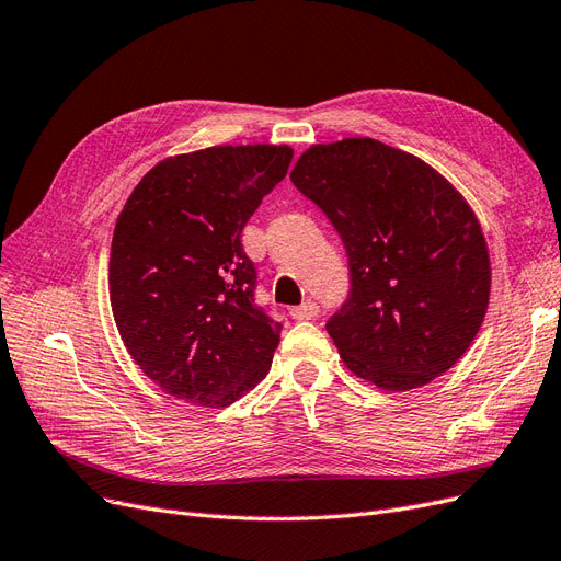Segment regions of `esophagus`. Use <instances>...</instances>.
<instances>
[{
  "label": "esophagus",
  "instance_id": "34e87169",
  "mask_svg": "<svg viewBox=\"0 0 561 561\" xmlns=\"http://www.w3.org/2000/svg\"><path fill=\"white\" fill-rule=\"evenodd\" d=\"M290 316L295 318V320H311V318H316L318 316V304L316 301H304L301 307H295L293 311H290Z\"/></svg>",
  "mask_w": 561,
  "mask_h": 561
}]
</instances>
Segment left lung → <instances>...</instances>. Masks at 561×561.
<instances>
[{"instance_id":"8db88e82","label":"left lung","mask_w":561,"mask_h":561,"mask_svg":"<svg viewBox=\"0 0 561 561\" xmlns=\"http://www.w3.org/2000/svg\"><path fill=\"white\" fill-rule=\"evenodd\" d=\"M290 180L348 254L351 297L328 320L344 365L383 390L445 375L478 336L491 293L489 248L463 194L371 138L311 145Z\"/></svg>"}]
</instances>
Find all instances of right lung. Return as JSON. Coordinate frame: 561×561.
I'll return each mask as SVG.
<instances>
[{"label": "right lung", "instance_id": "right-lung-1", "mask_svg": "<svg viewBox=\"0 0 561 561\" xmlns=\"http://www.w3.org/2000/svg\"><path fill=\"white\" fill-rule=\"evenodd\" d=\"M293 154L287 145H217L168 157L118 215L114 322L130 358L168 396L227 407L266 377L280 325L254 307L241 231Z\"/></svg>", "mask_w": 561, "mask_h": 561}]
</instances>
